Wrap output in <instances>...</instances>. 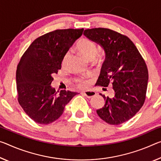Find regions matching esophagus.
<instances>
[{
  "mask_svg": "<svg viewBox=\"0 0 161 161\" xmlns=\"http://www.w3.org/2000/svg\"><path fill=\"white\" fill-rule=\"evenodd\" d=\"M81 93H82L85 96H86L87 98L93 97L96 95V92L94 91H85V92H82Z\"/></svg>",
  "mask_w": 161,
  "mask_h": 161,
  "instance_id": "esophagus-1",
  "label": "esophagus"
}]
</instances>
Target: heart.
I'll return each mask as SVG.
<instances>
[{"mask_svg": "<svg viewBox=\"0 0 161 161\" xmlns=\"http://www.w3.org/2000/svg\"><path fill=\"white\" fill-rule=\"evenodd\" d=\"M76 48L86 59L90 61H93L95 58L98 52V48L96 43L92 39H88V38H81V39L79 40L77 44H76ZM70 57L71 53L68 52L64 55L63 58L62 66L64 67H67ZM74 81H75L76 86H78L79 88L85 87L88 84L87 80H86L85 79L80 77L75 79Z\"/></svg>", "mask_w": 161, "mask_h": 161, "instance_id": "heart-1", "label": "heart"}]
</instances>
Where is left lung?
Masks as SVG:
<instances>
[{"label":"left lung","instance_id":"1","mask_svg":"<svg viewBox=\"0 0 161 161\" xmlns=\"http://www.w3.org/2000/svg\"><path fill=\"white\" fill-rule=\"evenodd\" d=\"M84 35L104 48L105 60L97 83L111 85L113 97H103V108L97 110L109 125H119L136 115L145 103L148 71L145 60L134 43L125 35L105 28L86 29Z\"/></svg>","mask_w":161,"mask_h":161}]
</instances>
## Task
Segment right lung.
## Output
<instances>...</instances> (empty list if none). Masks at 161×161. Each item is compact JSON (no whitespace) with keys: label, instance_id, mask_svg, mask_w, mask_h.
Listing matches in <instances>:
<instances>
[{"label":"right lung","instance_id":"obj_1","mask_svg":"<svg viewBox=\"0 0 161 161\" xmlns=\"http://www.w3.org/2000/svg\"><path fill=\"white\" fill-rule=\"evenodd\" d=\"M84 29H57L36 39L24 52L16 70L18 101L31 119L48 125L62 115L77 92L56 91L53 75L62 68L64 57Z\"/></svg>","mask_w":161,"mask_h":161}]
</instances>
